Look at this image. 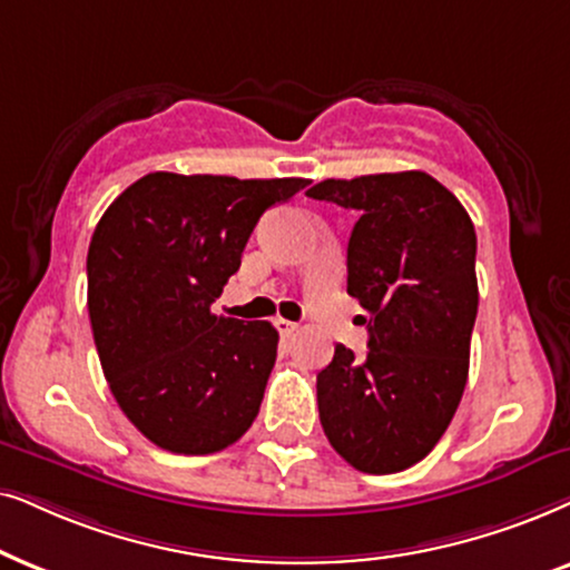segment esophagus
<instances>
[{"instance_id":"1","label":"esophagus","mask_w":570,"mask_h":570,"mask_svg":"<svg viewBox=\"0 0 570 570\" xmlns=\"http://www.w3.org/2000/svg\"><path fill=\"white\" fill-rule=\"evenodd\" d=\"M273 325H276V331H278L281 336H284V338H289V336H294V333L299 331V325H297V323L284 321V317H276V323H273Z\"/></svg>"}]
</instances>
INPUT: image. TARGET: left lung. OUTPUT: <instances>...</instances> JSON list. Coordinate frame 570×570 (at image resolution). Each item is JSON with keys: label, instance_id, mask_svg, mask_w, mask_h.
Here are the masks:
<instances>
[{"label": "left lung", "instance_id": "1", "mask_svg": "<svg viewBox=\"0 0 570 570\" xmlns=\"http://www.w3.org/2000/svg\"><path fill=\"white\" fill-rule=\"evenodd\" d=\"M307 197L360 214L346 292L367 309V354L344 344L317 373L325 438L360 472L422 461L464 396L476 321V234L451 189L424 171L325 179Z\"/></svg>", "mask_w": 570, "mask_h": 570}]
</instances>
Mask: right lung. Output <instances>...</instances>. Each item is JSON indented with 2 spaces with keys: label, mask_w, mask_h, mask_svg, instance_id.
<instances>
[{
  "label": "right lung",
  "mask_w": 570,
  "mask_h": 570,
  "mask_svg": "<svg viewBox=\"0 0 570 570\" xmlns=\"http://www.w3.org/2000/svg\"><path fill=\"white\" fill-rule=\"evenodd\" d=\"M307 179L154 171L106 208L88 315L121 412L158 449L206 456L249 430L276 364L268 321L214 315L257 218Z\"/></svg>",
  "instance_id": "right-lung-1"
}]
</instances>
